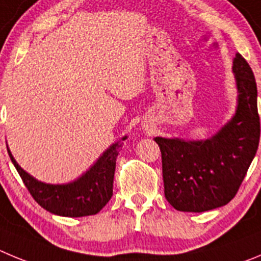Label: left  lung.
<instances>
[{"label":"left lung","instance_id":"8db88e82","mask_svg":"<svg viewBox=\"0 0 261 261\" xmlns=\"http://www.w3.org/2000/svg\"><path fill=\"white\" fill-rule=\"evenodd\" d=\"M238 90L236 114L205 140L157 136L163 159L165 198L177 211L205 212L229 203L238 192L260 139L257 88L247 61H233Z\"/></svg>","mask_w":261,"mask_h":261}]
</instances>
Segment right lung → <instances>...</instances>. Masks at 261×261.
<instances>
[{
	"label": "right lung",
	"mask_w": 261,
	"mask_h": 261,
	"mask_svg": "<svg viewBox=\"0 0 261 261\" xmlns=\"http://www.w3.org/2000/svg\"><path fill=\"white\" fill-rule=\"evenodd\" d=\"M126 136L122 138L125 140ZM122 144L118 142L107 151L82 177L66 185H49L37 180L23 170L11 154L9 156L32 198L48 212L65 217H83L98 213L113 195L116 160Z\"/></svg>",
	"instance_id": "right-lung-1"
}]
</instances>
